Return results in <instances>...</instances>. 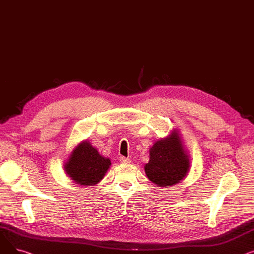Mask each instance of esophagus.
<instances>
[{
	"label": "esophagus",
	"instance_id": "34e87169",
	"mask_svg": "<svg viewBox=\"0 0 254 254\" xmlns=\"http://www.w3.org/2000/svg\"><path fill=\"white\" fill-rule=\"evenodd\" d=\"M119 161H120V163H123V164H128L130 162V159L126 157V156H120Z\"/></svg>",
	"mask_w": 254,
	"mask_h": 254
}]
</instances>
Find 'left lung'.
Segmentation results:
<instances>
[{
	"instance_id": "1",
	"label": "left lung",
	"mask_w": 254,
	"mask_h": 254,
	"mask_svg": "<svg viewBox=\"0 0 254 254\" xmlns=\"http://www.w3.org/2000/svg\"><path fill=\"white\" fill-rule=\"evenodd\" d=\"M149 163L144 169L148 179L159 188L180 183L190 170V157L176 129L156 141L149 150Z\"/></svg>"
}]
</instances>
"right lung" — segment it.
Here are the masks:
<instances>
[{
  "label": "right lung",
  "instance_id": "right-lung-1",
  "mask_svg": "<svg viewBox=\"0 0 254 254\" xmlns=\"http://www.w3.org/2000/svg\"><path fill=\"white\" fill-rule=\"evenodd\" d=\"M110 166L109 158L102 156L88 141H82L71 152L64 169L75 183L90 186L104 178Z\"/></svg>",
  "mask_w": 254,
  "mask_h": 254
}]
</instances>
